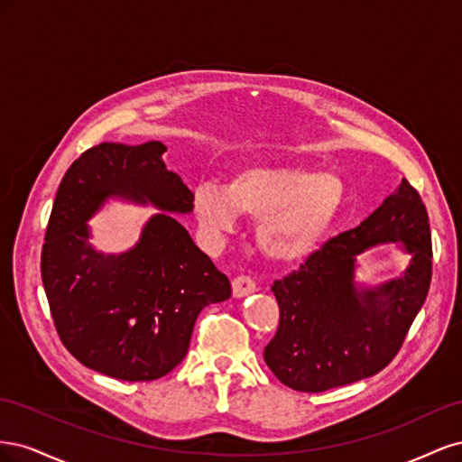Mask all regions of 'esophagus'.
I'll return each mask as SVG.
<instances>
[{"instance_id": "1", "label": "esophagus", "mask_w": 462, "mask_h": 462, "mask_svg": "<svg viewBox=\"0 0 462 462\" xmlns=\"http://www.w3.org/2000/svg\"><path fill=\"white\" fill-rule=\"evenodd\" d=\"M253 291H256V282L250 275H236L233 279V295L236 299H241Z\"/></svg>"}]
</instances>
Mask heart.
I'll list each match as a JSON object with an SVG mask.
<instances>
[{"mask_svg": "<svg viewBox=\"0 0 462 462\" xmlns=\"http://www.w3.org/2000/svg\"><path fill=\"white\" fill-rule=\"evenodd\" d=\"M345 202L335 173L289 163H250L227 185L200 183L192 192L194 216L212 241L233 233L239 214L258 219L256 241L275 262H297L314 253Z\"/></svg>", "mask_w": 462, "mask_h": 462, "instance_id": "1", "label": "heart"}]
</instances>
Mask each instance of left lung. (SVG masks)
Instances as JSON below:
<instances>
[{
	"label": "left lung",
	"instance_id": "left-lung-1",
	"mask_svg": "<svg viewBox=\"0 0 462 462\" xmlns=\"http://www.w3.org/2000/svg\"><path fill=\"white\" fill-rule=\"evenodd\" d=\"M401 240L413 256L410 270L374 291L352 283L356 254L377 242ZM431 282V233L426 206L407 179L360 223L333 236L275 279L279 326L263 360L287 387L321 393L365 380L399 353Z\"/></svg>",
	"mask_w": 462,
	"mask_h": 462
}]
</instances>
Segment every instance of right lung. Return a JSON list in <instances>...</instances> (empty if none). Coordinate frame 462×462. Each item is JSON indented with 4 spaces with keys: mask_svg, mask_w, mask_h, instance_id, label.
<instances>
[{
    "mask_svg": "<svg viewBox=\"0 0 462 462\" xmlns=\"http://www.w3.org/2000/svg\"><path fill=\"white\" fill-rule=\"evenodd\" d=\"M163 152L153 141L80 153L61 179L42 246V283L61 343L80 365L123 382L170 374L200 310L231 297L227 275L167 214L153 216L125 254L102 256L87 243V219L114 194L190 212L192 192L165 170Z\"/></svg>",
    "mask_w": 462,
    "mask_h": 462,
    "instance_id": "obj_1",
    "label": "right lung"
}]
</instances>
